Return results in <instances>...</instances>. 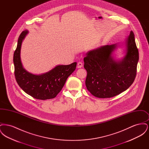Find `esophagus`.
Returning <instances> with one entry per match:
<instances>
[{"label":"esophagus","instance_id":"obj_1","mask_svg":"<svg viewBox=\"0 0 149 149\" xmlns=\"http://www.w3.org/2000/svg\"><path fill=\"white\" fill-rule=\"evenodd\" d=\"M83 67V63L81 62H78V64H77V68H81Z\"/></svg>","mask_w":149,"mask_h":149}]
</instances>
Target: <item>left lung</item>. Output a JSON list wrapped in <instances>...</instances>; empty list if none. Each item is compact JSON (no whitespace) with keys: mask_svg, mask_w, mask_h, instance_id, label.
I'll use <instances>...</instances> for the list:
<instances>
[{"mask_svg":"<svg viewBox=\"0 0 149 149\" xmlns=\"http://www.w3.org/2000/svg\"><path fill=\"white\" fill-rule=\"evenodd\" d=\"M125 43V55L120 59L114 56L120 46L118 43L102 46L86 54L85 85L94 97H113L127 90L134 81L139 56L132 31Z\"/></svg>","mask_w":149,"mask_h":149,"instance_id":"8db88e82","label":"left lung"}]
</instances>
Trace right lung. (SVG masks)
Here are the masks:
<instances>
[{"label": "right lung", "instance_id": "obj_1", "mask_svg": "<svg viewBox=\"0 0 149 149\" xmlns=\"http://www.w3.org/2000/svg\"><path fill=\"white\" fill-rule=\"evenodd\" d=\"M29 33L24 30L19 36L13 56L14 75L22 89L36 99L54 98L60 92L68 78L76 69L77 63L68 65H57L47 72L36 75L27 71L23 66L21 58L22 43Z\"/></svg>", "mask_w": 149, "mask_h": 149}]
</instances>
